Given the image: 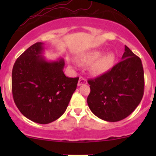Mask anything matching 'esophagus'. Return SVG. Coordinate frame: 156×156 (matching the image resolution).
I'll return each mask as SVG.
<instances>
[{"instance_id": "obj_1", "label": "esophagus", "mask_w": 156, "mask_h": 156, "mask_svg": "<svg viewBox=\"0 0 156 156\" xmlns=\"http://www.w3.org/2000/svg\"><path fill=\"white\" fill-rule=\"evenodd\" d=\"M87 83V80H86L84 78H83V77H80L79 80H78V87H80V86L81 85H85V84Z\"/></svg>"}]
</instances>
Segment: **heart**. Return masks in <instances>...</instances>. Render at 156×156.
Instances as JSON below:
<instances>
[{"label":"heart","instance_id":"1","mask_svg":"<svg viewBox=\"0 0 156 156\" xmlns=\"http://www.w3.org/2000/svg\"><path fill=\"white\" fill-rule=\"evenodd\" d=\"M104 51L102 50H94L89 51L80 56V63L91 67V72L94 75H102L107 73L114 65L115 55L113 53H108L103 55Z\"/></svg>","mask_w":156,"mask_h":156}]
</instances>
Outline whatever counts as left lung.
Wrapping results in <instances>:
<instances>
[{
	"mask_svg": "<svg viewBox=\"0 0 156 156\" xmlns=\"http://www.w3.org/2000/svg\"><path fill=\"white\" fill-rule=\"evenodd\" d=\"M88 83L91 91L87 103L93 114L107 122L120 121L136 108L144 94L140 58L125 45L120 62Z\"/></svg>",
	"mask_w": 156,
	"mask_h": 156,
	"instance_id": "1",
	"label": "left lung"
}]
</instances>
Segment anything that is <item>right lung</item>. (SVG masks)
I'll return each instance as SVG.
<instances>
[{"instance_id": "right-lung-1", "label": "right lung", "mask_w": 156, "mask_h": 156, "mask_svg": "<svg viewBox=\"0 0 156 156\" xmlns=\"http://www.w3.org/2000/svg\"><path fill=\"white\" fill-rule=\"evenodd\" d=\"M42 42L28 48L12 69L14 101L23 115L39 124L56 120L65 112L79 78L64 75V58L48 61Z\"/></svg>"}]
</instances>
